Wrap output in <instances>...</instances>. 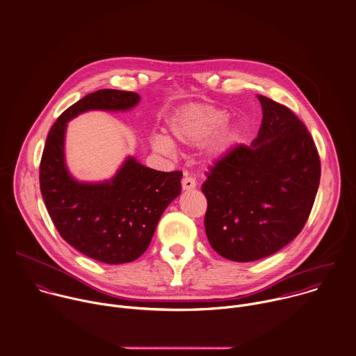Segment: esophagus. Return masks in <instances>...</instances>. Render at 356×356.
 I'll return each mask as SVG.
<instances>
[{"instance_id":"esophagus-1","label":"esophagus","mask_w":356,"mask_h":356,"mask_svg":"<svg viewBox=\"0 0 356 356\" xmlns=\"http://www.w3.org/2000/svg\"><path fill=\"white\" fill-rule=\"evenodd\" d=\"M181 187H183V190H184V191L194 190V188L197 187V181H195V179H193L191 176L186 175V176L183 177V180H181Z\"/></svg>"}]
</instances>
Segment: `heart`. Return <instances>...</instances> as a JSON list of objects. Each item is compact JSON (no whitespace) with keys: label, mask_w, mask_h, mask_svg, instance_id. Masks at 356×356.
<instances>
[{"label":"heart","mask_w":356,"mask_h":356,"mask_svg":"<svg viewBox=\"0 0 356 356\" xmlns=\"http://www.w3.org/2000/svg\"><path fill=\"white\" fill-rule=\"evenodd\" d=\"M229 113L223 109L208 105H191L177 112L169 120L172 140L156 134L151 138V145L156 152L172 155L176 141L180 145L197 148L208 143V152L212 156L226 152L237 138L236 130L226 123Z\"/></svg>","instance_id":"heart-1"}]
</instances>
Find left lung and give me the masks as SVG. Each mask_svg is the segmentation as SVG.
I'll return each mask as SVG.
<instances>
[{"label": "left lung", "instance_id": "left-lung-1", "mask_svg": "<svg viewBox=\"0 0 356 356\" xmlns=\"http://www.w3.org/2000/svg\"><path fill=\"white\" fill-rule=\"evenodd\" d=\"M257 138L232 148L202 184L211 247L234 262L266 258L305 226L321 181V161L305 124L284 105L258 95Z\"/></svg>", "mask_w": 356, "mask_h": 356}]
</instances>
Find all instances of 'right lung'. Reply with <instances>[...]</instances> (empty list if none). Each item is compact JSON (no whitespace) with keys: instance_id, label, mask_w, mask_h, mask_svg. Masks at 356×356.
Returning a JSON list of instances; mask_svg holds the SVG:
<instances>
[{"instance_id":"obj_1","label":"right lung","mask_w":356,"mask_h":356,"mask_svg":"<svg viewBox=\"0 0 356 356\" xmlns=\"http://www.w3.org/2000/svg\"><path fill=\"white\" fill-rule=\"evenodd\" d=\"M140 99L137 92L109 88L87 94L54 123L40 163V190L60 237L109 265L136 261L145 252L162 213L180 195L183 173L159 172L129 155L111 179L80 181L66 165V127L84 112H126Z\"/></svg>"}]
</instances>
